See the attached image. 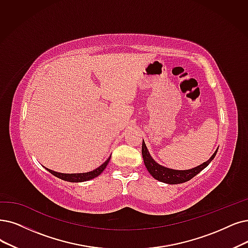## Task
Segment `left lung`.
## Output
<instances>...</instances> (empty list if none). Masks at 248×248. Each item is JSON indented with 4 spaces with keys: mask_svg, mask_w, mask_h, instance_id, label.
Returning a JSON list of instances; mask_svg holds the SVG:
<instances>
[{
    "mask_svg": "<svg viewBox=\"0 0 248 248\" xmlns=\"http://www.w3.org/2000/svg\"><path fill=\"white\" fill-rule=\"evenodd\" d=\"M217 152V148L213 154V155L209 158V160L201 164L200 166L192 168V169L174 170V169H170V168H167L160 164H157L154 160L153 156L151 155L150 152H148L144 141H142V148H141L143 162H144V165L146 167L147 171L150 172V174L155 178V180L167 183V184H179V183L189 181L195 175H197L201 171H202L205 167L209 166V164L214 160V157L216 156Z\"/></svg>",
    "mask_w": 248,
    "mask_h": 248,
    "instance_id": "1",
    "label": "left lung"
}]
</instances>
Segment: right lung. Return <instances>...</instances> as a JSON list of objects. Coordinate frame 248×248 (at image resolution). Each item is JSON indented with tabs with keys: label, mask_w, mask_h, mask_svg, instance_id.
Wrapping results in <instances>:
<instances>
[{
	"label": "right lung",
	"mask_w": 248,
	"mask_h": 248,
	"mask_svg": "<svg viewBox=\"0 0 248 248\" xmlns=\"http://www.w3.org/2000/svg\"><path fill=\"white\" fill-rule=\"evenodd\" d=\"M110 158H111V156L108 157L104 164H102L100 167H97L96 169H94L91 172H86V173L66 174V173H59V172H56L53 170H49V169H47V168H46V169L49 173L53 174L54 176H56L58 178H60V179H62V180H65L68 182H84V181L92 180V179H93V178L97 177L98 175H101L103 173V171L106 169V167L108 164V162H110Z\"/></svg>",
	"instance_id": "add662e5"
}]
</instances>
